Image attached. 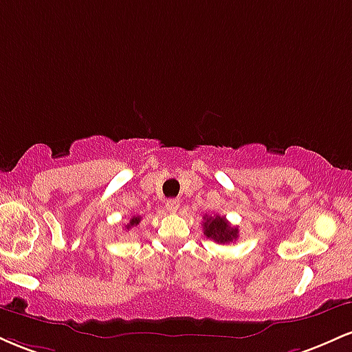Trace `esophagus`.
<instances>
[{
    "label": "esophagus",
    "instance_id": "1",
    "mask_svg": "<svg viewBox=\"0 0 352 352\" xmlns=\"http://www.w3.org/2000/svg\"><path fill=\"white\" fill-rule=\"evenodd\" d=\"M179 207H180V200L179 199H170V200H167V204H165V208H167L168 212H172V213H175L177 210H179Z\"/></svg>",
    "mask_w": 352,
    "mask_h": 352
}]
</instances>
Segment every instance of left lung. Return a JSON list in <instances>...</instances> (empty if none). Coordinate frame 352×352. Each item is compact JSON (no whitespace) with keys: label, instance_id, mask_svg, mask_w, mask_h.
Returning a JSON list of instances; mask_svg holds the SVG:
<instances>
[{"label":"left lung","instance_id":"1","mask_svg":"<svg viewBox=\"0 0 352 352\" xmlns=\"http://www.w3.org/2000/svg\"><path fill=\"white\" fill-rule=\"evenodd\" d=\"M204 233L217 243H230L238 238V227H232L225 217H204Z\"/></svg>","mask_w":352,"mask_h":352}]
</instances>
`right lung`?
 I'll use <instances>...</instances> for the list:
<instances>
[{"mask_svg": "<svg viewBox=\"0 0 352 352\" xmlns=\"http://www.w3.org/2000/svg\"><path fill=\"white\" fill-rule=\"evenodd\" d=\"M140 220H142V218H140V217H132L131 221H129V223L125 225V228L129 230V228H132V227H137V225L140 223Z\"/></svg>", "mask_w": 352, "mask_h": 352, "instance_id": "1", "label": "right lung"}]
</instances>
